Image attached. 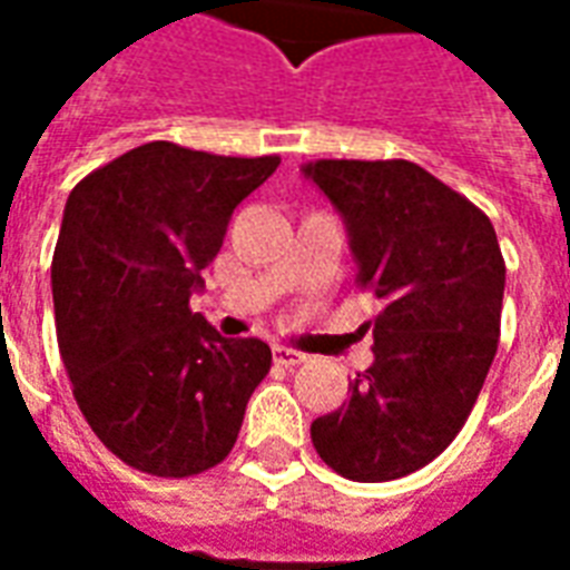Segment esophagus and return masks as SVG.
I'll list each match as a JSON object with an SVG mask.
<instances>
[{
  "label": "esophagus",
  "mask_w": 570,
  "mask_h": 570,
  "mask_svg": "<svg viewBox=\"0 0 570 570\" xmlns=\"http://www.w3.org/2000/svg\"><path fill=\"white\" fill-rule=\"evenodd\" d=\"M274 360H277L281 366H286V370H293V366H302L308 357H305L302 351H293V347H274Z\"/></svg>",
  "instance_id": "34e87169"
}]
</instances>
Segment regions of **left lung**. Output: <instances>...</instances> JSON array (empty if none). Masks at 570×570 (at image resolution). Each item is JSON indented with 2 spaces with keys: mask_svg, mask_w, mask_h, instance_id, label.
Returning <instances> with one entry per match:
<instances>
[{
  "mask_svg": "<svg viewBox=\"0 0 570 570\" xmlns=\"http://www.w3.org/2000/svg\"><path fill=\"white\" fill-rule=\"evenodd\" d=\"M345 216L357 289L382 298L375 360L351 400L311 424L326 466L387 482L442 454L476 406L501 338L503 265L473 200L403 158L302 164Z\"/></svg>",
  "mask_w": 570,
  "mask_h": 570,
  "instance_id": "1",
  "label": "left lung"
}]
</instances>
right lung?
Segmentation results:
<instances>
[{"label":"right lung","instance_id":"obj_1","mask_svg":"<svg viewBox=\"0 0 570 570\" xmlns=\"http://www.w3.org/2000/svg\"><path fill=\"white\" fill-rule=\"evenodd\" d=\"M277 164L155 140L69 191L51 259L57 345L85 421L134 470L198 476L235 449L272 347L223 338L188 296Z\"/></svg>","mask_w":570,"mask_h":570}]
</instances>
